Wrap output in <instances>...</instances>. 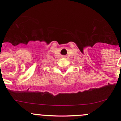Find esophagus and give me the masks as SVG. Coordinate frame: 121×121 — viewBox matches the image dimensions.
Returning a JSON list of instances; mask_svg holds the SVG:
<instances>
[{
    "label": "esophagus",
    "instance_id": "34e87169",
    "mask_svg": "<svg viewBox=\"0 0 121 121\" xmlns=\"http://www.w3.org/2000/svg\"><path fill=\"white\" fill-rule=\"evenodd\" d=\"M61 57H62V58H64V56H62Z\"/></svg>",
    "mask_w": 121,
    "mask_h": 121
}]
</instances>
